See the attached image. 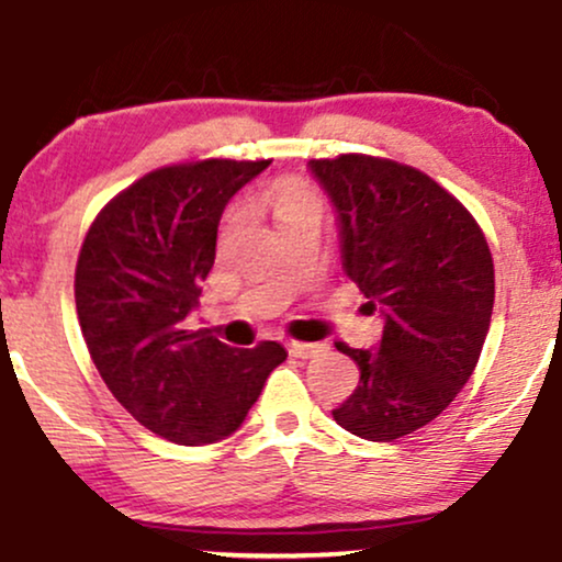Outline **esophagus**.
Returning a JSON list of instances; mask_svg holds the SVG:
<instances>
[{"label": "esophagus", "mask_w": 562, "mask_h": 562, "mask_svg": "<svg viewBox=\"0 0 562 562\" xmlns=\"http://www.w3.org/2000/svg\"><path fill=\"white\" fill-rule=\"evenodd\" d=\"M322 351L319 344H303V340H288V353L295 359H314Z\"/></svg>", "instance_id": "34e87169"}]
</instances>
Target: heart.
<instances>
[{"label": "heart", "instance_id": "1", "mask_svg": "<svg viewBox=\"0 0 562 562\" xmlns=\"http://www.w3.org/2000/svg\"><path fill=\"white\" fill-rule=\"evenodd\" d=\"M267 198L280 224L303 214H322L319 192L299 177H285L274 182Z\"/></svg>", "mask_w": 562, "mask_h": 562}]
</instances>
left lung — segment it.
Wrapping results in <instances>:
<instances>
[{"instance_id": "obj_1", "label": "left lung", "mask_w": 562, "mask_h": 562, "mask_svg": "<svg viewBox=\"0 0 562 562\" xmlns=\"http://www.w3.org/2000/svg\"><path fill=\"white\" fill-rule=\"evenodd\" d=\"M340 222L346 274L383 314L378 348L335 344L359 385L335 423L396 441L436 420L479 364L494 308V261L473 214L428 173L344 153L308 160Z\"/></svg>"}]
</instances>
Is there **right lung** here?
<instances>
[{
	"label": "right lung",
	"mask_w": 562,
	"mask_h": 562,
	"mask_svg": "<svg viewBox=\"0 0 562 562\" xmlns=\"http://www.w3.org/2000/svg\"><path fill=\"white\" fill-rule=\"evenodd\" d=\"M269 164L164 166L121 190L83 237L74 290L89 357L128 415L173 443L235 434L288 357L274 340L232 348L184 325L214 267L224 205Z\"/></svg>",
	"instance_id": "right-lung-1"
}]
</instances>
